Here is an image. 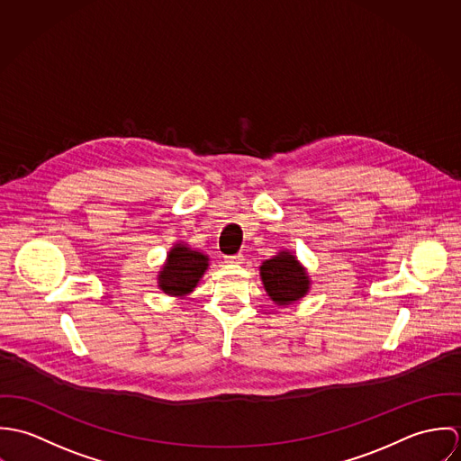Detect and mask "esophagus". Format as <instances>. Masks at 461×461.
Listing matches in <instances>:
<instances>
[{"label": "esophagus", "mask_w": 461, "mask_h": 461, "mask_svg": "<svg viewBox=\"0 0 461 461\" xmlns=\"http://www.w3.org/2000/svg\"><path fill=\"white\" fill-rule=\"evenodd\" d=\"M243 261H245L243 254H236V256H229V258H225V263L229 264H243Z\"/></svg>", "instance_id": "34e87169"}]
</instances>
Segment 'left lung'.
I'll return each mask as SVG.
<instances>
[{
    "instance_id": "left-lung-1",
    "label": "left lung",
    "mask_w": 461,
    "mask_h": 461,
    "mask_svg": "<svg viewBox=\"0 0 461 461\" xmlns=\"http://www.w3.org/2000/svg\"><path fill=\"white\" fill-rule=\"evenodd\" d=\"M261 278L267 296L276 305H291L309 293L311 280L298 259L282 250L261 264Z\"/></svg>"
}]
</instances>
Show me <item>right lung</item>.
Returning a JSON list of instances; mask_svg holds the SVG:
<instances>
[{
    "label": "right lung",
    "instance_id": "1",
    "mask_svg": "<svg viewBox=\"0 0 461 461\" xmlns=\"http://www.w3.org/2000/svg\"><path fill=\"white\" fill-rule=\"evenodd\" d=\"M209 258L185 243H176L158 275V285L168 296H186L197 287Z\"/></svg>",
    "mask_w": 461,
    "mask_h": 461
}]
</instances>
